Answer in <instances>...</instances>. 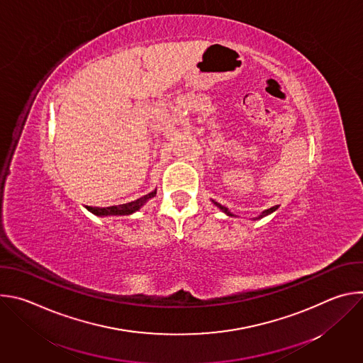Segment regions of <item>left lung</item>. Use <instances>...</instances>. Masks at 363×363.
<instances>
[{"label":"left lung","mask_w":363,"mask_h":363,"mask_svg":"<svg viewBox=\"0 0 363 363\" xmlns=\"http://www.w3.org/2000/svg\"><path fill=\"white\" fill-rule=\"evenodd\" d=\"M213 201V203L217 206V208H220L224 214H227L228 217H237L235 214H233L228 208H227V206H224V205H221V203H218L217 201H214V199H211ZM279 210V205H276V206H272V208H269V210H264L260 216H257V217H254V218H251L252 221H255V220H262V218H264V217H267V216H270V214H273L274 211H277Z\"/></svg>","instance_id":"left-lung-1"}]
</instances>
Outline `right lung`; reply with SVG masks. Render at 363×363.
<instances>
[{"instance_id": "right-lung-1", "label": "right lung", "mask_w": 363, "mask_h": 363, "mask_svg": "<svg viewBox=\"0 0 363 363\" xmlns=\"http://www.w3.org/2000/svg\"><path fill=\"white\" fill-rule=\"evenodd\" d=\"M157 195V189H153L152 192L132 201L128 203H122V205H113V206H106V208H100V206H86V208L97 216V217H111V216H130L136 211H139L142 206L150 199Z\"/></svg>"}]
</instances>
